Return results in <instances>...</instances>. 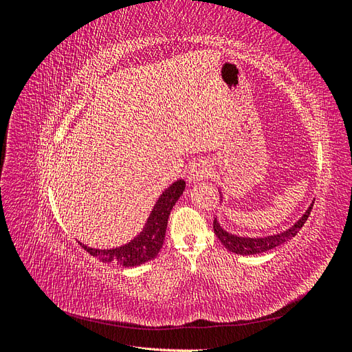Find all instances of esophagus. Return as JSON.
<instances>
[{"mask_svg":"<svg viewBox=\"0 0 352 352\" xmlns=\"http://www.w3.org/2000/svg\"><path fill=\"white\" fill-rule=\"evenodd\" d=\"M211 173V167L204 160H198V162L192 163L188 170V180L192 184L199 182V180L208 177Z\"/></svg>","mask_w":352,"mask_h":352,"instance_id":"34e87169","label":"esophagus"}]
</instances>
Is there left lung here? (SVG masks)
<instances>
[{"label":"left lung","instance_id":"8db88e82","mask_svg":"<svg viewBox=\"0 0 352 352\" xmlns=\"http://www.w3.org/2000/svg\"><path fill=\"white\" fill-rule=\"evenodd\" d=\"M220 192V201H223V195L221 190L219 188ZM314 201L305 210L304 214L298 219L291 228H287L283 232L279 233H273V235H265V236H239L235 235V233H230L228 230L223 229V226L220 225V221L217 220V217L212 221V229H214L216 236L219 238V241L225 245V248H228L230 252H235L239 255H255V254H261L265 251H270L279 245L291 241L300 229L304 226V223L307 221L308 216H310L311 208H313Z\"/></svg>","mask_w":352,"mask_h":352}]
</instances>
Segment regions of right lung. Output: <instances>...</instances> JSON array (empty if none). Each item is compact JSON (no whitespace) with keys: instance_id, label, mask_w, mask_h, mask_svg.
<instances>
[{"instance_id":"add662e5","label":"right lung","mask_w":352,"mask_h":352,"mask_svg":"<svg viewBox=\"0 0 352 352\" xmlns=\"http://www.w3.org/2000/svg\"><path fill=\"white\" fill-rule=\"evenodd\" d=\"M185 186V180L177 179L176 182L164 189L163 194L155 201L142 230L127 243L107 250L91 248L82 242L79 243L83 250H87V252L100 261L119 264L122 267H136V265L154 260L163 247L170 211H172L180 195L184 194Z\"/></svg>"}]
</instances>
